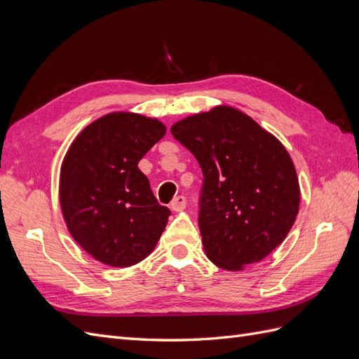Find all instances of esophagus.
Masks as SVG:
<instances>
[{"instance_id": "34e87169", "label": "esophagus", "mask_w": 359, "mask_h": 359, "mask_svg": "<svg viewBox=\"0 0 359 359\" xmlns=\"http://www.w3.org/2000/svg\"><path fill=\"white\" fill-rule=\"evenodd\" d=\"M186 203H187L186 198H184V196H177L175 199L170 202V210L175 211V212L184 211V210H186Z\"/></svg>"}]
</instances>
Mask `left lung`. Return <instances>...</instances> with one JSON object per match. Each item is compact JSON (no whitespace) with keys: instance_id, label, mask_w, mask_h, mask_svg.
Returning a JSON list of instances; mask_svg holds the SVG:
<instances>
[{"instance_id":"left-lung-1","label":"left lung","mask_w":359,"mask_h":359,"mask_svg":"<svg viewBox=\"0 0 359 359\" xmlns=\"http://www.w3.org/2000/svg\"><path fill=\"white\" fill-rule=\"evenodd\" d=\"M203 173L199 229L211 262L226 271L257 264L285 241L301 190L285 145L252 116L219 104L170 127Z\"/></svg>"}]
</instances>
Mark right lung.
Here are the masks:
<instances>
[{
	"instance_id": "right-lung-1",
	"label": "right lung",
	"mask_w": 359,
	"mask_h": 359,
	"mask_svg": "<svg viewBox=\"0 0 359 359\" xmlns=\"http://www.w3.org/2000/svg\"><path fill=\"white\" fill-rule=\"evenodd\" d=\"M166 135L157 118L111 112L74 137L60 169V205L73 240L99 262L128 268L148 257L170 211L137 168Z\"/></svg>"
}]
</instances>
